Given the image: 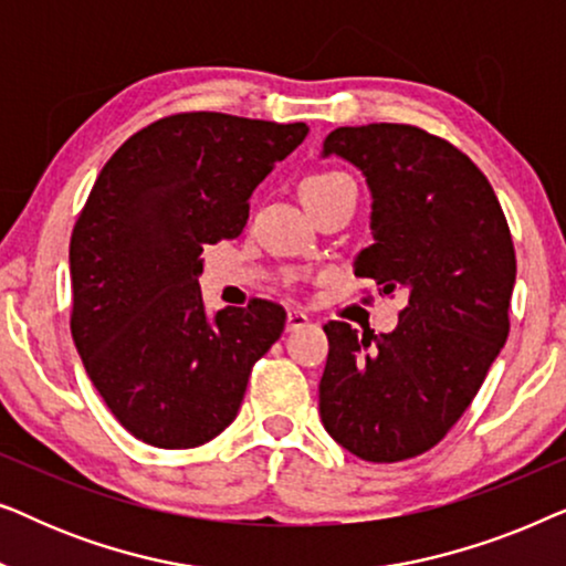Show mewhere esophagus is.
Wrapping results in <instances>:
<instances>
[{
	"label": "esophagus",
	"mask_w": 566,
	"mask_h": 566,
	"mask_svg": "<svg viewBox=\"0 0 566 566\" xmlns=\"http://www.w3.org/2000/svg\"><path fill=\"white\" fill-rule=\"evenodd\" d=\"M306 324H308V316L304 312H298V308H289V316H285V329L296 332L301 327H306Z\"/></svg>",
	"instance_id": "obj_1"
}]
</instances>
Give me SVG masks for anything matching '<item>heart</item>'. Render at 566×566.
Masks as SVG:
<instances>
[{"instance_id": "heart-1", "label": "heart", "mask_w": 566, "mask_h": 566, "mask_svg": "<svg viewBox=\"0 0 566 566\" xmlns=\"http://www.w3.org/2000/svg\"><path fill=\"white\" fill-rule=\"evenodd\" d=\"M343 185H353L350 177H345L343 172H332V169H322V172L306 175L298 185V192H301V200H304L306 206H312L314 200L324 198L332 190L343 188Z\"/></svg>"}]
</instances>
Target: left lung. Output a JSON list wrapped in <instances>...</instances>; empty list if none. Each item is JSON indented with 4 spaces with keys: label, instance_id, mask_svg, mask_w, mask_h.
<instances>
[{
    "label": "left lung",
    "instance_id": "1",
    "mask_svg": "<svg viewBox=\"0 0 566 566\" xmlns=\"http://www.w3.org/2000/svg\"><path fill=\"white\" fill-rule=\"evenodd\" d=\"M366 175L376 242L355 275L401 291L397 329L327 322L319 415L363 461L415 459L461 420L510 332L515 247L482 169L446 138L407 123L343 126L324 138Z\"/></svg>",
    "mask_w": 566,
    "mask_h": 566
}]
</instances>
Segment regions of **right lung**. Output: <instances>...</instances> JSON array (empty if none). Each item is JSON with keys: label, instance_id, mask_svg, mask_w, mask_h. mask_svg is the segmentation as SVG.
Segmentation results:
<instances>
[{"label": "right lung", "instance_id": "obj_1", "mask_svg": "<svg viewBox=\"0 0 566 566\" xmlns=\"http://www.w3.org/2000/svg\"><path fill=\"white\" fill-rule=\"evenodd\" d=\"M306 123L175 113L107 159L74 223L72 337L115 420L157 448H196L227 430L252 366L285 327L252 298L208 319L203 247L242 234L250 196Z\"/></svg>", "mask_w": 566, "mask_h": 566}]
</instances>
